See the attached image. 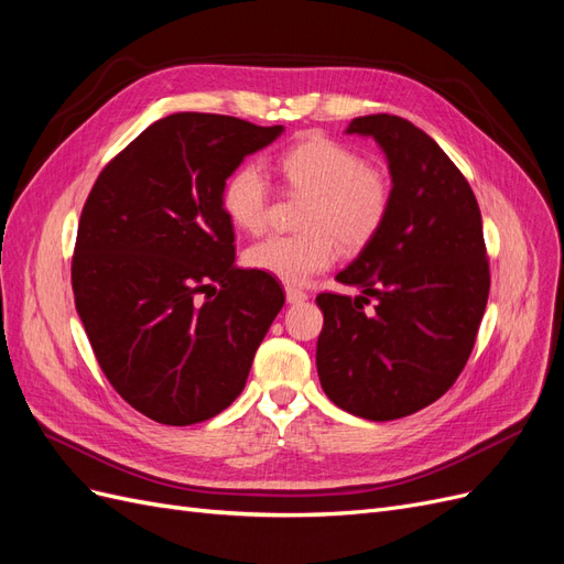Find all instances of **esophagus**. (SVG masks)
Here are the masks:
<instances>
[{
	"instance_id": "34e87169",
	"label": "esophagus",
	"mask_w": 564,
	"mask_h": 564,
	"mask_svg": "<svg viewBox=\"0 0 564 564\" xmlns=\"http://www.w3.org/2000/svg\"><path fill=\"white\" fill-rule=\"evenodd\" d=\"M286 303H303L305 299H308V294L303 292V289H296V286H286Z\"/></svg>"
}]
</instances>
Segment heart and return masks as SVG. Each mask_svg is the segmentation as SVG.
<instances>
[{
	"label": "heart",
	"mask_w": 564,
	"mask_h": 564,
	"mask_svg": "<svg viewBox=\"0 0 564 564\" xmlns=\"http://www.w3.org/2000/svg\"><path fill=\"white\" fill-rule=\"evenodd\" d=\"M284 185L305 197L299 235H272L247 249L249 268L286 284H305L327 270L338 245L357 251L383 228L392 183L381 166L327 135H311L280 158ZM220 207L232 226L261 232L268 224L270 183L259 162H245L220 187Z\"/></svg>",
	"instance_id": "heart-1"
}]
</instances>
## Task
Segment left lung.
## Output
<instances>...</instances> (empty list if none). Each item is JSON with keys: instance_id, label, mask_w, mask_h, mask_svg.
Here are the masks:
<instances>
[{"instance_id": "1", "label": "left lung", "mask_w": 564, "mask_h": 564, "mask_svg": "<svg viewBox=\"0 0 564 564\" xmlns=\"http://www.w3.org/2000/svg\"><path fill=\"white\" fill-rule=\"evenodd\" d=\"M348 133L383 148L392 204L379 235L336 275L362 294L317 296V373L336 406L392 421L445 395L468 362L489 296L482 216L466 176L409 119L355 117Z\"/></svg>"}]
</instances>
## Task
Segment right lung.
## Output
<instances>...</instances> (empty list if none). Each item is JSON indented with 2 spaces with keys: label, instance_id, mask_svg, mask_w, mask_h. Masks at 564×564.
<instances>
[{
  "label": "right lung",
  "instance_id": "obj_1",
  "mask_svg": "<svg viewBox=\"0 0 564 564\" xmlns=\"http://www.w3.org/2000/svg\"><path fill=\"white\" fill-rule=\"evenodd\" d=\"M282 127L209 112L158 119L84 202L73 292L110 386L135 412L191 425L240 395L282 311L275 278L235 265L220 187Z\"/></svg>",
  "mask_w": 564,
  "mask_h": 564
}]
</instances>
